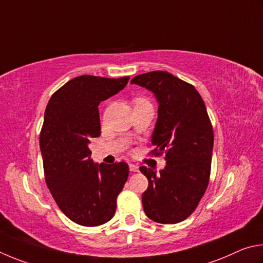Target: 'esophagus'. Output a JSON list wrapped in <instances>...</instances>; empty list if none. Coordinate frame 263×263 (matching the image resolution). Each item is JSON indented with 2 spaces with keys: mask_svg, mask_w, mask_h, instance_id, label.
<instances>
[{
  "mask_svg": "<svg viewBox=\"0 0 263 263\" xmlns=\"http://www.w3.org/2000/svg\"><path fill=\"white\" fill-rule=\"evenodd\" d=\"M129 170H130L132 172H139V166L135 164H129Z\"/></svg>",
  "mask_w": 263,
  "mask_h": 263,
  "instance_id": "esophagus-1",
  "label": "esophagus"
}]
</instances>
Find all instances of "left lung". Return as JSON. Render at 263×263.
<instances>
[{
    "label": "left lung",
    "instance_id": "1",
    "mask_svg": "<svg viewBox=\"0 0 263 263\" xmlns=\"http://www.w3.org/2000/svg\"><path fill=\"white\" fill-rule=\"evenodd\" d=\"M151 91L158 118L151 136L154 154L165 153L166 166H141L149 186L142 194L145 215L162 224L185 220L208 187L214 132L203 99L193 85L167 71H151L130 81Z\"/></svg>",
    "mask_w": 263,
    "mask_h": 263
}]
</instances>
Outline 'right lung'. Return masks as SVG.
Instances as JSON below:
<instances>
[{"label":"right lung","mask_w":263,"mask_h":263,"mask_svg":"<svg viewBox=\"0 0 263 263\" xmlns=\"http://www.w3.org/2000/svg\"><path fill=\"white\" fill-rule=\"evenodd\" d=\"M128 81L75 77L50 97L45 110L40 150L46 183L62 213L83 227H98L113 217L127 181L126 163H95L89 144L100 136V101L117 95Z\"/></svg>","instance_id":"add662e5"}]
</instances>
